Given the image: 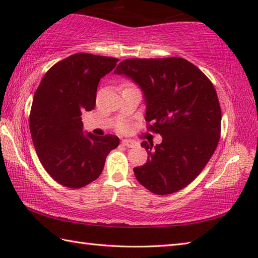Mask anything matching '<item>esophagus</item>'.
Returning <instances> with one entry per match:
<instances>
[{
  "instance_id": "obj_1",
  "label": "esophagus",
  "mask_w": 258,
  "mask_h": 258,
  "mask_svg": "<svg viewBox=\"0 0 258 258\" xmlns=\"http://www.w3.org/2000/svg\"><path fill=\"white\" fill-rule=\"evenodd\" d=\"M121 143H123L124 146L128 147V148H133L137 146V142L133 141V140H128V139H125V140H121Z\"/></svg>"
}]
</instances>
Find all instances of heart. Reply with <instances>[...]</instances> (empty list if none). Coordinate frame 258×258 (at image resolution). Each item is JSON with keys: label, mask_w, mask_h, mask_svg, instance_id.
<instances>
[{"label": "heart", "mask_w": 258, "mask_h": 258, "mask_svg": "<svg viewBox=\"0 0 258 258\" xmlns=\"http://www.w3.org/2000/svg\"><path fill=\"white\" fill-rule=\"evenodd\" d=\"M119 128H120V130H124V128H125V124H120V125H119Z\"/></svg>", "instance_id": "heart-1"}]
</instances>
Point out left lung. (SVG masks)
I'll return each mask as SVG.
<instances>
[{"label": "left lung", "instance_id": "left-lung-1", "mask_svg": "<svg viewBox=\"0 0 258 258\" xmlns=\"http://www.w3.org/2000/svg\"><path fill=\"white\" fill-rule=\"evenodd\" d=\"M140 86L148 128L163 137L160 145L143 141L148 160L134 168L137 180L156 195L185 187L203 171L221 134V107L215 87L189 61L126 59L113 72Z\"/></svg>", "mask_w": 258, "mask_h": 258}]
</instances>
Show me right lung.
Returning a JSON list of instances; mask_svg holds the SVG:
<instances>
[{
  "label": "right lung",
  "instance_id": "1",
  "mask_svg": "<svg viewBox=\"0 0 258 258\" xmlns=\"http://www.w3.org/2000/svg\"><path fill=\"white\" fill-rule=\"evenodd\" d=\"M117 58L76 53L46 72L34 94L29 116L33 143L41 164L60 184L80 189L102 173L119 139L83 132L82 112L95 107L100 80L116 67Z\"/></svg>",
  "mask_w": 258,
  "mask_h": 258
}]
</instances>
